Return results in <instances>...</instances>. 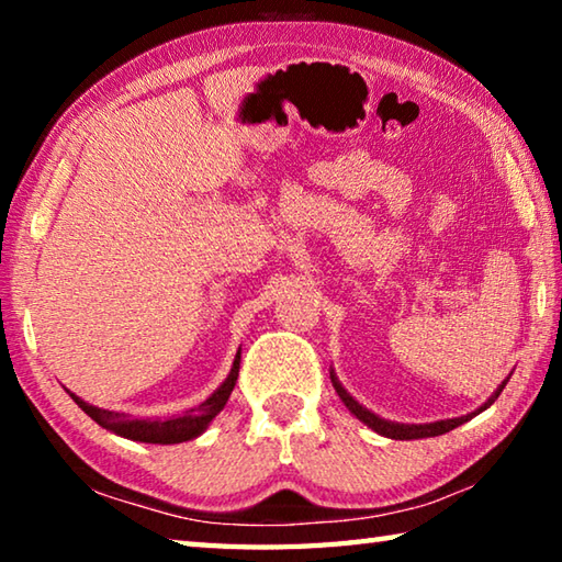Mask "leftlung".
I'll return each instance as SVG.
<instances>
[{"label": "left lung", "instance_id": "8db88e82", "mask_svg": "<svg viewBox=\"0 0 562 562\" xmlns=\"http://www.w3.org/2000/svg\"><path fill=\"white\" fill-rule=\"evenodd\" d=\"M329 376H331V384H335V389H337V394H339L341 402H345V406L349 408L351 414H355V416L359 418L361 424H367L372 431L386 436V439H396V441L429 439V436H441V434H446V431L456 429V426L465 424V422H469V418H473L475 414L486 412V408H488L493 402H496L503 389H506V384H508V379H506V382H503V384L496 389V392H493V394L488 396V402L483 404L481 408H475L473 414H465V416H459V418H443V422H434V424H396V422H386V418L376 416L374 412H369V408L361 406V404L357 402V398L351 396V394L347 392V389L339 384L335 369H329Z\"/></svg>", "mask_w": 562, "mask_h": 562}]
</instances>
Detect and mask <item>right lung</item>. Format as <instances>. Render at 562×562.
<instances>
[{
	"label": "right lung",
	"mask_w": 562,
	"mask_h": 562,
	"mask_svg": "<svg viewBox=\"0 0 562 562\" xmlns=\"http://www.w3.org/2000/svg\"><path fill=\"white\" fill-rule=\"evenodd\" d=\"M237 372H240V349H237L235 355L231 374H227L225 382L217 386L201 406L188 408L186 414H178L170 418H133L128 414H119V412H109V408L93 406L71 392L69 396L79 404L83 414H89L93 422L103 426V429L116 436H123V439L140 441V443H183V441L195 439V436H201L207 426H211L213 418L223 412V406L227 404V398H231L235 389Z\"/></svg>",
	"instance_id": "obj_1"
}]
</instances>
